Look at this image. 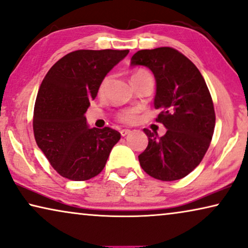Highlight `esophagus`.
Listing matches in <instances>:
<instances>
[{
	"instance_id": "1",
	"label": "esophagus",
	"mask_w": 248,
	"mask_h": 248,
	"mask_svg": "<svg viewBox=\"0 0 248 248\" xmlns=\"http://www.w3.org/2000/svg\"><path fill=\"white\" fill-rule=\"evenodd\" d=\"M130 130H129V129H123V130L120 131V134H121V136H123V137H124V136H127L128 134H130Z\"/></svg>"
}]
</instances>
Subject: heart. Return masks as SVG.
<instances>
[{
  "instance_id": "1",
  "label": "heart",
  "mask_w": 248,
  "mask_h": 248,
  "mask_svg": "<svg viewBox=\"0 0 248 248\" xmlns=\"http://www.w3.org/2000/svg\"><path fill=\"white\" fill-rule=\"evenodd\" d=\"M144 74H148V73L146 71H142V69H138V71H136L134 74H132L131 79H134L136 78H138V76L144 75ZM108 81H109V76H106V78H104L102 81H101L100 86H99V92L100 93H102L104 89H106V86L108 84ZM117 118H118V120L121 121V123L132 124V123H135L136 119H137V111L131 110V109L123 110L117 114Z\"/></svg>"
}]
</instances>
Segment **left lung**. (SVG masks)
I'll return each instance as SVG.
<instances>
[{
  "instance_id": "obj_1",
  "label": "left lung",
  "mask_w": 248,
  "mask_h": 248,
  "mask_svg": "<svg viewBox=\"0 0 248 248\" xmlns=\"http://www.w3.org/2000/svg\"><path fill=\"white\" fill-rule=\"evenodd\" d=\"M131 66L142 65L156 79L154 107L157 123L167 129H144L148 146L138 156L141 169L160 181H175L192 172L203 158L212 139L216 114L203 76L189 58L170 47L139 50Z\"/></svg>"
}]
</instances>
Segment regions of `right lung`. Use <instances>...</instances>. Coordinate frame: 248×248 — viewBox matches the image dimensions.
<instances>
[{"label":"right lung","instance_id":"right-lung-1","mask_svg":"<svg viewBox=\"0 0 248 248\" xmlns=\"http://www.w3.org/2000/svg\"><path fill=\"white\" fill-rule=\"evenodd\" d=\"M129 50H76L55 62L33 110L36 142L59 175L86 181L102 172L120 132L89 128L85 112L100 83Z\"/></svg>","mask_w":248,"mask_h":248}]
</instances>
